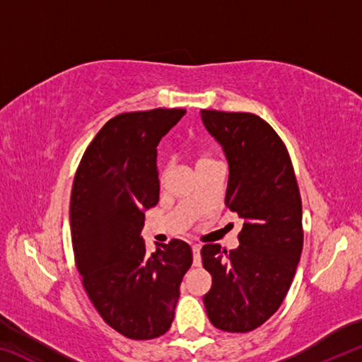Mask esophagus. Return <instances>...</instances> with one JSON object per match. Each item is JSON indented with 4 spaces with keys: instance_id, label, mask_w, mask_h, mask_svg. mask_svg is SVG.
Listing matches in <instances>:
<instances>
[{
    "instance_id": "34e87169",
    "label": "esophagus",
    "mask_w": 362,
    "mask_h": 362,
    "mask_svg": "<svg viewBox=\"0 0 362 362\" xmlns=\"http://www.w3.org/2000/svg\"><path fill=\"white\" fill-rule=\"evenodd\" d=\"M192 249H193V265L194 267H199L201 265V246H198V244H194Z\"/></svg>"
}]
</instances>
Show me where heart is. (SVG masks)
Segmentation results:
<instances>
[{
  "mask_svg": "<svg viewBox=\"0 0 362 362\" xmlns=\"http://www.w3.org/2000/svg\"><path fill=\"white\" fill-rule=\"evenodd\" d=\"M192 156H193V163H194L196 170L211 166V164L218 163L216 156H214L211 151H207L206 148H201V146H194L193 151H192ZM164 175H166V169H163L161 173H159V179H164Z\"/></svg>",
  "mask_w": 362,
  "mask_h": 362,
  "instance_id": "obj_1",
  "label": "heart"
}]
</instances>
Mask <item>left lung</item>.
Returning <instances> with one entry per match:
<instances>
[{
	"mask_svg": "<svg viewBox=\"0 0 362 362\" xmlns=\"http://www.w3.org/2000/svg\"><path fill=\"white\" fill-rule=\"evenodd\" d=\"M228 159L225 206L244 223L240 247L201 249L212 287L204 296L211 322L225 332H250L276 313L303 247L302 198L281 137L254 113L201 110Z\"/></svg>",
	"mask_w": 362,
	"mask_h": 362,
	"instance_id": "obj_1",
	"label": "left lung"
}]
</instances>
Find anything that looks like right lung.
Segmentation results:
<instances>
[{
    "label": "right lung",
    "mask_w": 362,
    "mask_h": 362,
    "mask_svg": "<svg viewBox=\"0 0 362 362\" xmlns=\"http://www.w3.org/2000/svg\"><path fill=\"white\" fill-rule=\"evenodd\" d=\"M187 113L153 108L116 115L86 148L70 199L75 265L90 303L132 340L166 334L192 247L170 240L148 254L145 211L159 199L156 146Z\"/></svg>",
    "instance_id": "1"
}]
</instances>
